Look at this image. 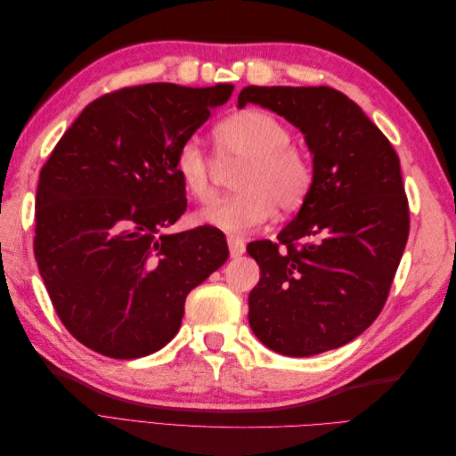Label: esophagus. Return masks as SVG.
Returning <instances> with one entry per match:
<instances>
[{
  "label": "esophagus",
  "instance_id": "obj_1",
  "mask_svg": "<svg viewBox=\"0 0 456 456\" xmlns=\"http://www.w3.org/2000/svg\"><path fill=\"white\" fill-rule=\"evenodd\" d=\"M228 249H230V256L232 258H238L245 253V241L241 238H228Z\"/></svg>",
  "mask_w": 456,
  "mask_h": 456
}]
</instances>
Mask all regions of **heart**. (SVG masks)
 Segmentation results:
<instances>
[{
  "instance_id": "obj_1",
  "label": "heart",
  "mask_w": 456,
  "mask_h": 456,
  "mask_svg": "<svg viewBox=\"0 0 456 456\" xmlns=\"http://www.w3.org/2000/svg\"><path fill=\"white\" fill-rule=\"evenodd\" d=\"M220 163H243L236 176L233 196L218 200L196 215V223L228 233H245L260 228L273 215L300 209L314 184V167L308 154L291 144L287 126L265 110H243L218 123L213 131ZM175 169L188 194L196 201L215 196V159L198 139L181 144Z\"/></svg>"
}]
</instances>
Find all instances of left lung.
I'll return each instance as SVG.
<instances>
[{"mask_svg":"<svg viewBox=\"0 0 456 456\" xmlns=\"http://www.w3.org/2000/svg\"><path fill=\"white\" fill-rule=\"evenodd\" d=\"M249 102L305 134L314 167L310 194L278 243L247 245L260 268L249 325L281 355L344 346L377 320L405 249L409 205L399 158L337 89L249 86L238 108Z\"/></svg>","mask_w":456,"mask_h":456,"instance_id":"8db88e82","label":"left lung"}]
</instances>
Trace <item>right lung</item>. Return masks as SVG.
Listing matches in <instances>:
<instances>
[{"instance_id": "right-lung-1", "label": "right lung", "mask_w": 456, "mask_h": 456, "mask_svg": "<svg viewBox=\"0 0 456 456\" xmlns=\"http://www.w3.org/2000/svg\"><path fill=\"white\" fill-rule=\"evenodd\" d=\"M233 86L146 84L93 101L39 173L34 255L61 322L87 348L133 360L181 329L191 289L224 265L223 232L165 233L186 211L181 144Z\"/></svg>"}]
</instances>
